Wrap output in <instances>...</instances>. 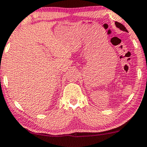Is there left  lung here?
<instances>
[{"instance_id":"left-lung-1","label":"left lung","mask_w":147,"mask_h":147,"mask_svg":"<svg viewBox=\"0 0 147 147\" xmlns=\"http://www.w3.org/2000/svg\"><path fill=\"white\" fill-rule=\"evenodd\" d=\"M115 25H116V27L118 28V29H121V31H125V32H128V31H127L126 28L125 27V26L123 25V24H122L121 23L118 22H115Z\"/></svg>"}]
</instances>
